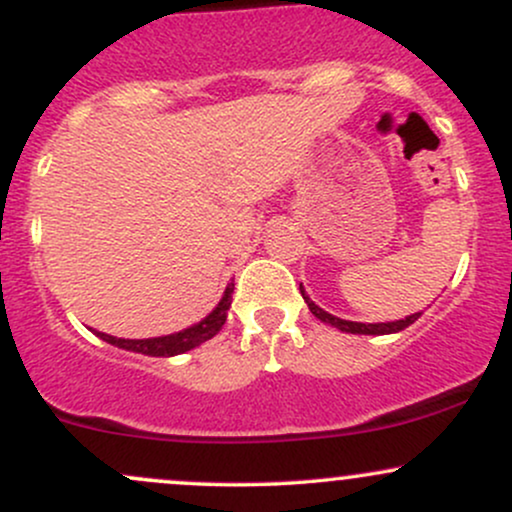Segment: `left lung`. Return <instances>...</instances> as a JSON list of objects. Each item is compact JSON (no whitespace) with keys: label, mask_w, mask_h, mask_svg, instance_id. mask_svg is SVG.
Here are the masks:
<instances>
[{"label":"left lung","mask_w":512,"mask_h":512,"mask_svg":"<svg viewBox=\"0 0 512 512\" xmlns=\"http://www.w3.org/2000/svg\"><path fill=\"white\" fill-rule=\"evenodd\" d=\"M301 296H303V301L308 303L310 313H313V315L317 317V320H322V322H325V325H332V327H337V330L349 332V334H395V332H402L404 327L414 325V322L421 317V313H414V315L404 317V320H395V322H375V325H370V322H368V325H366V322L342 320V317L330 315V313H327V310H322L320 305H315L313 301H310V296H308V293H305L303 284H301Z\"/></svg>","instance_id":"1"}]
</instances>
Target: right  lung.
Wrapping results in <instances>:
<instances>
[{
  "label": "right lung",
  "mask_w": 512,
  "mask_h": 512,
  "mask_svg": "<svg viewBox=\"0 0 512 512\" xmlns=\"http://www.w3.org/2000/svg\"><path fill=\"white\" fill-rule=\"evenodd\" d=\"M233 286L236 284H228L226 291H223L219 305H216L211 313L199 320L197 325L187 327V330H180L175 334H166V337H151V339H120V337H110L105 332H96V337H101L103 342L120 346L125 351H134V354H144V356H178L185 354V351L195 349V346L204 344L207 339L216 337L221 332L223 322H226L228 308H231V293Z\"/></svg>",
  "instance_id": "right-lung-1"
}]
</instances>
